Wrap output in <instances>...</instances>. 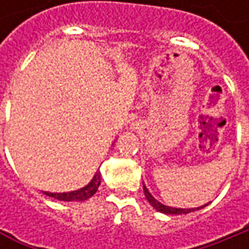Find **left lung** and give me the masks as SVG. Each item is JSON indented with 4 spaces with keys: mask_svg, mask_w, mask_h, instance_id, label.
I'll list each match as a JSON object with an SVG mask.
<instances>
[{
    "mask_svg": "<svg viewBox=\"0 0 249 249\" xmlns=\"http://www.w3.org/2000/svg\"><path fill=\"white\" fill-rule=\"evenodd\" d=\"M144 188V196L147 198V201L149 202V205L152 206L155 211H158L160 213H165V215H184V213H190V212H194V211H199L202 208H205L208 204L202 206H198V208H173V206H167L160 204L158 199H155L152 194L148 191V188L145 187V184H142Z\"/></svg>",
    "mask_w": 249,
    "mask_h": 249,
    "instance_id": "8db88e82",
    "label": "left lung"
}]
</instances>
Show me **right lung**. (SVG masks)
Instances as JSON below:
<instances>
[{
    "label": "right lung",
    "mask_w": 249,
    "mask_h": 249,
    "mask_svg": "<svg viewBox=\"0 0 249 249\" xmlns=\"http://www.w3.org/2000/svg\"><path fill=\"white\" fill-rule=\"evenodd\" d=\"M101 184V173L97 172L94 177L91 178V181L87 186L82 187L79 190H74V191H69V193H47L44 191V194L48 196H53L55 199H59V201H66V202H71V201H77V202H82L86 201L91 196H94L98 190V187Z\"/></svg>",
    "instance_id": "1"
}]
</instances>
